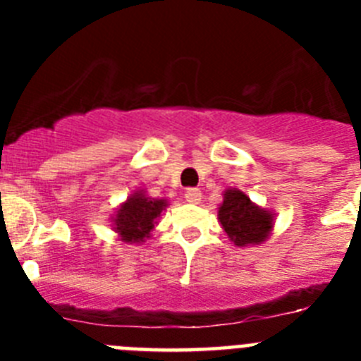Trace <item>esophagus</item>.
Listing matches in <instances>:
<instances>
[{
  "mask_svg": "<svg viewBox=\"0 0 361 361\" xmlns=\"http://www.w3.org/2000/svg\"><path fill=\"white\" fill-rule=\"evenodd\" d=\"M184 197H186L188 202L197 204L200 200V197H202V193H200L199 188H188V190L184 191Z\"/></svg>",
  "mask_w": 361,
  "mask_h": 361,
  "instance_id": "esophagus-1",
  "label": "esophagus"
}]
</instances>
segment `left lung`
Listing matches in <instances>:
<instances>
[{"mask_svg": "<svg viewBox=\"0 0 361 361\" xmlns=\"http://www.w3.org/2000/svg\"><path fill=\"white\" fill-rule=\"evenodd\" d=\"M219 220L228 237L237 245L260 244L273 226V216L260 209L238 190H228L219 208Z\"/></svg>", "mask_w": 361, "mask_h": 361, "instance_id": "1", "label": "left lung"}]
</instances>
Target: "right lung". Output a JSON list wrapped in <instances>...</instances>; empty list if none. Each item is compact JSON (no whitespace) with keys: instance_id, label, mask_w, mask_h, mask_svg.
I'll return each instance as SVG.
<instances>
[{"instance_id":"add662e5","label":"right lung","mask_w":361,"mask_h":361,"mask_svg":"<svg viewBox=\"0 0 361 361\" xmlns=\"http://www.w3.org/2000/svg\"><path fill=\"white\" fill-rule=\"evenodd\" d=\"M166 208V200L145 197L139 191L121 206L116 216V229L124 242H142L155 226V219Z\"/></svg>"}]
</instances>
